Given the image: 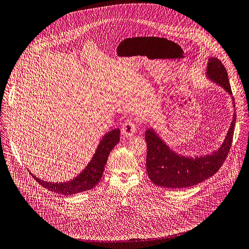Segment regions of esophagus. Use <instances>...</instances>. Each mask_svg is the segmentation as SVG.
<instances>
[{
	"label": "esophagus",
	"mask_w": 249,
	"mask_h": 249,
	"mask_svg": "<svg viewBox=\"0 0 249 249\" xmlns=\"http://www.w3.org/2000/svg\"><path fill=\"white\" fill-rule=\"evenodd\" d=\"M136 128L137 125L133 120H127L122 125V133L125 136H132V135H134L135 132H136Z\"/></svg>",
	"instance_id": "34e87169"
}]
</instances>
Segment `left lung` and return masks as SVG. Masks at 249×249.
Instances as JSON below:
<instances>
[{
  "instance_id": "8db88e82",
  "label": "left lung",
  "mask_w": 249,
  "mask_h": 249,
  "mask_svg": "<svg viewBox=\"0 0 249 249\" xmlns=\"http://www.w3.org/2000/svg\"><path fill=\"white\" fill-rule=\"evenodd\" d=\"M207 73L212 80L223 87L231 95L232 94L227 70L218 58H210ZM232 101H234L233 97ZM235 121L236 115L233 114L227 137L217 151L196 157L195 159L176 154L154 130L148 129L145 132L148 149L146 166L151 182L163 188L184 189L197 185L213 176L224 163L231 150Z\"/></svg>"
}]
</instances>
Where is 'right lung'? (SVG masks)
<instances>
[{
    "label": "right lung",
    "instance_id": "add662e5",
    "mask_svg": "<svg viewBox=\"0 0 249 249\" xmlns=\"http://www.w3.org/2000/svg\"><path fill=\"white\" fill-rule=\"evenodd\" d=\"M120 140V130L114 129L108 133H106L101 142L99 143L97 150L92 158V160L87 165V167L80 173V175L74 178L72 180L66 183H50L44 182L35 177L33 174V178L40 184L43 188L48 189L53 193L69 196L74 195L81 192H85L88 190L93 189L100 180L104 167L106 165L108 156L112 149L114 148Z\"/></svg>",
    "mask_w": 249,
    "mask_h": 249
}]
</instances>
